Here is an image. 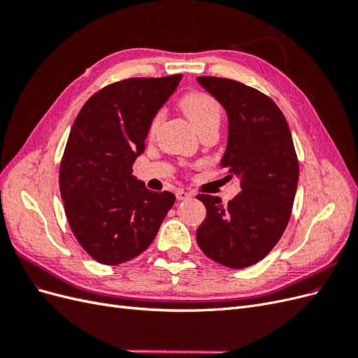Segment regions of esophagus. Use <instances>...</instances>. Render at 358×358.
Instances as JSON below:
<instances>
[{"label":"esophagus","mask_w":358,"mask_h":358,"mask_svg":"<svg viewBox=\"0 0 358 358\" xmlns=\"http://www.w3.org/2000/svg\"><path fill=\"white\" fill-rule=\"evenodd\" d=\"M191 196H192V194L188 192V191H183V189L176 191V199L178 200H188Z\"/></svg>","instance_id":"obj_1"}]
</instances>
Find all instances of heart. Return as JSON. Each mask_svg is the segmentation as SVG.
Masks as SVG:
<instances>
[{
	"label": "heart",
	"instance_id": "b5f03b06",
	"mask_svg": "<svg viewBox=\"0 0 358 358\" xmlns=\"http://www.w3.org/2000/svg\"><path fill=\"white\" fill-rule=\"evenodd\" d=\"M180 107L197 131H200L201 128L208 127L210 124H220L221 107L218 101L208 94H203V92L189 94L182 100ZM159 119H161V115H157L152 119V122H150V128H149L150 134L155 131V128L159 124Z\"/></svg>",
	"mask_w": 358,
	"mask_h": 358
}]
</instances>
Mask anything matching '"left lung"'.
I'll use <instances>...</instances> for the list:
<instances>
[{
    "label": "left lung",
    "mask_w": 358,
    "mask_h": 358,
    "mask_svg": "<svg viewBox=\"0 0 358 358\" xmlns=\"http://www.w3.org/2000/svg\"><path fill=\"white\" fill-rule=\"evenodd\" d=\"M197 82L229 117L221 166L242 188L227 206L220 197L199 194L206 220L197 243L213 262L245 268L263 259L285 231L299 182L294 143L285 116L264 94L212 76Z\"/></svg>",
    "instance_id": "left-lung-1"
}]
</instances>
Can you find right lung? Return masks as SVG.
<instances>
[{
  "instance_id": "1",
  "label": "right lung",
  "mask_w": 358,
  "mask_h": 358,
  "mask_svg": "<svg viewBox=\"0 0 358 358\" xmlns=\"http://www.w3.org/2000/svg\"><path fill=\"white\" fill-rule=\"evenodd\" d=\"M180 78L112 83L85 103L73 124L61 161V197L76 239L103 264L142 254L175 204V194L149 191L133 164Z\"/></svg>"
}]
</instances>
